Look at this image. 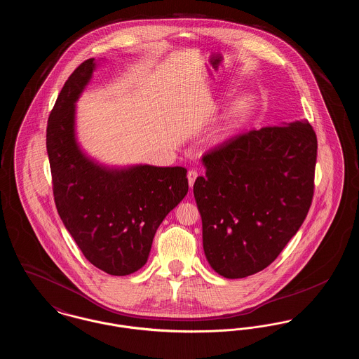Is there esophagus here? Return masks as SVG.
Listing matches in <instances>:
<instances>
[{"label":"esophagus","mask_w":359,"mask_h":359,"mask_svg":"<svg viewBox=\"0 0 359 359\" xmlns=\"http://www.w3.org/2000/svg\"><path fill=\"white\" fill-rule=\"evenodd\" d=\"M196 177H198V172L194 171V170H191V171H188L187 179H188V184H189V187H192V186H194V183H195V180H196Z\"/></svg>","instance_id":"esophagus-1"}]
</instances>
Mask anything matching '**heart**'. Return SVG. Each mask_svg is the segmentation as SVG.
Segmentation results:
<instances>
[{
	"label": "heart",
	"instance_id": "1",
	"mask_svg": "<svg viewBox=\"0 0 359 359\" xmlns=\"http://www.w3.org/2000/svg\"><path fill=\"white\" fill-rule=\"evenodd\" d=\"M256 107V98L249 94H241L227 104L217 121L214 129L210 132L208 140L211 144H222L230 137L234 136L239 129L250 120Z\"/></svg>",
	"mask_w": 359,
	"mask_h": 359
}]
</instances>
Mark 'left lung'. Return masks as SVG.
Segmentation results:
<instances>
[{
    "label": "left lung",
    "mask_w": 359,
    "mask_h": 359,
    "mask_svg": "<svg viewBox=\"0 0 359 359\" xmlns=\"http://www.w3.org/2000/svg\"><path fill=\"white\" fill-rule=\"evenodd\" d=\"M318 141L307 120L234 137L202 158L194 184L211 268L243 278L271 265L307 217Z\"/></svg>",
    "instance_id": "8db88e82"
}]
</instances>
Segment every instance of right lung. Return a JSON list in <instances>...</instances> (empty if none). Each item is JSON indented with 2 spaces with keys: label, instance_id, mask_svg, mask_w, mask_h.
I'll return each instance as SVG.
<instances>
[{
  "label": "right lung",
  "instance_id": "add662e5",
  "mask_svg": "<svg viewBox=\"0 0 359 359\" xmlns=\"http://www.w3.org/2000/svg\"><path fill=\"white\" fill-rule=\"evenodd\" d=\"M100 60L88 59L63 86L47 126L57 212L86 258L111 276L141 269L164 218L187 195V170L151 164L109 165L83 149L76 102Z\"/></svg>",
  "mask_w": 359,
  "mask_h": 359
}]
</instances>
